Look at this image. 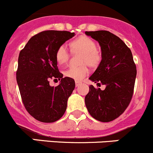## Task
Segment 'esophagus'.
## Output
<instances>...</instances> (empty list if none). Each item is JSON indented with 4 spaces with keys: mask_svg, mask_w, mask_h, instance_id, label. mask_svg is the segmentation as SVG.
Segmentation results:
<instances>
[{
    "mask_svg": "<svg viewBox=\"0 0 153 153\" xmlns=\"http://www.w3.org/2000/svg\"><path fill=\"white\" fill-rule=\"evenodd\" d=\"M81 84V81H75V86H78Z\"/></svg>",
    "mask_w": 153,
    "mask_h": 153,
    "instance_id": "1",
    "label": "esophagus"
}]
</instances>
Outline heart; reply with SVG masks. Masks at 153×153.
Here are the masks:
<instances>
[{"label": "heart", "instance_id": "obj_1", "mask_svg": "<svg viewBox=\"0 0 153 153\" xmlns=\"http://www.w3.org/2000/svg\"><path fill=\"white\" fill-rule=\"evenodd\" d=\"M71 51L73 52H81L79 67H72L64 72L67 78H72L76 81H81L89 74V68L96 67L101 61V51L96 48V44L92 38L86 36H80L72 40L69 43ZM55 59L59 65H64L69 59V52L64 45H61L55 51Z\"/></svg>", "mask_w": 153, "mask_h": 153}]
</instances>
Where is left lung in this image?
<instances>
[{
  "instance_id": "left-lung-1",
  "label": "left lung",
  "mask_w": 153,
  "mask_h": 153,
  "mask_svg": "<svg viewBox=\"0 0 153 153\" xmlns=\"http://www.w3.org/2000/svg\"><path fill=\"white\" fill-rule=\"evenodd\" d=\"M85 34L98 41L102 55L99 66L89 79L106 85L104 90L89 86L85 104L95 119L109 122L118 118L132 100L136 66L130 49L118 36L106 30Z\"/></svg>"
}]
</instances>
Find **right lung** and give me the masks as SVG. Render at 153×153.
<instances>
[{"instance_id": "add662e5", "label": "right lung", "mask_w": 153, "mask_h": 153, "mask_svg": "<svg viewBox=\"0 0 153 153\" xmlns=\"http://www.w3.org/2000/svg\"><path fill=\"white\" fill-rule=\"evenodd\" d=\"M74 35L68 31H43L32 36L20 52L16 79L21 99L27 112L41 122L59 120L75 89L74 79L63 78L58 70L55 55L57 48ZM52 78L61 80L59 85H49Z\"/></svg>"}]
</instances>
